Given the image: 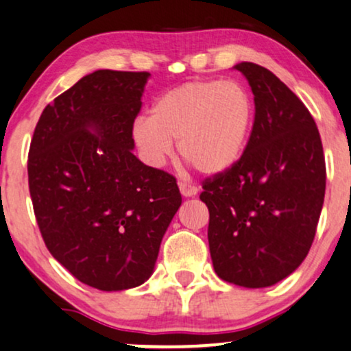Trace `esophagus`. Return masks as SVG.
I'll list each match as a JSON object with an SVG mask.
<instances>
[{
	"label": "esophagus",
	"mask_w": 351,
	"mask_h": 351,
	"mask_svg": "<svg viewBox=\"0 0 351 351\" xmlns=\"http://www.w3.org/2000/svg\"><path fill=\"white\" fill-rule=\"evenodd\" d=\"M179 190H180V193H182V195L187 197V198L195 197L198 193L197 187H193V185H189V184H182V182L179 184Z\"/></svg>",
	"instance_id": "1"
}]
</instances>
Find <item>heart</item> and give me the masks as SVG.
<instances>
[{
	"label": "heart",
	"mask_w": 351,
	"mask_h": 351,
	"mask_svg": "<svg viewBox=\"0 0 351 351\" xmlns=\"http://www.w3.org/2000/svg\"><path fill=\"white\" fill-rule=\"evenodd\" d=\"M255 104L236 81H190L156 99L149 119L140 117L132 136L143 158L161 167L177 149L205 176L234 167L247 148Z\"/></svg>",
	"instance_id": "heart-1"
}]
</instances>
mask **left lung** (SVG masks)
Segmentation results:
<instances>
[{"label": "left lung", "instance_id": "left-lung-1", "mask_svg": "<svg viewBox=\"0 0 351 351\" xmlns=\"http://www.w3.org/2000/svg\"><path fill=\"white\" fill-rule=\"evenodd\" d=\"M234 70L252 89L255 122L239 162L205 180L208 242L216 275L267 288L301 265L326 195V159L315 122L300 97L261 64Z\"/></svg>", "mask_w": 351, "mask_h": 351}]
</instances>
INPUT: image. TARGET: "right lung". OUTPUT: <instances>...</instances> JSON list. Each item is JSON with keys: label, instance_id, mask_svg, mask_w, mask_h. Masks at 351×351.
<instances>
[{"label": "right lung", "instance_id": "add662e5", "mask_svg": "<svg viewBox=\"0 0 351 351\" xmlns=\"http://www.w3.org/2000/svg\"><path fill=\"white\" fill-rule=\"evenodd\" d=\"M149 73L97 70L42 112L29 190L50 254L101 291L140 287L182 197L167 172L133 154L132 127Z\"/></svg>", "mask_w": 351, "mask_h": 351}]
</instances>
